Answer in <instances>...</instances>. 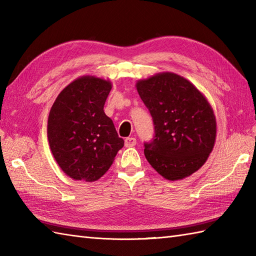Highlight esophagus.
<instances>
[{
	"label": "esophagus",
	"instance_id": "obj_1",
	"mask_svg": "<svg viewBox=\"0 0 256 256\" xmlns=\"http://www.w3.org/2000/svg\"><path fill=\"white\" fill-rule=\"evenodd\" d=\"M124 144L126 148H133V146L136 145V138L131 136V138H126L124 140Z\"/></svg>",
	"mask_w": 256,
	"mask_h": 256
}]
</instances>
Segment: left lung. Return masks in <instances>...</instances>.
<instances>
[{"instance_id":"left-lung-1","label":"left lung","mask_w":256,"mask_h":256,"mask_svg":"<svg viewBox=\"0 0 256 256\" xmlns=\"http://www.w3.org/2000/svg\"><path fill=\"white\" fill-rule=\"evenodd\" d=\"M153 118L154 138L144 143L146 160L168 180L188 177L214 148L216 123L204 94L187 79L164 72L136 84Z\"/></svg>"}]
</instances>
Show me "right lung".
<instances>
[{
  "label": "right lung",
  "instance_id": "add662e5",
  "mask_svg": "<svg viewBox=\"0 0 256 256\" xmlns=\"http://www.w3.org/2000/svg\"><path fill=\"white\" fill-rule=\"evenodd\" d=\"M110 81L81 77L68 84L50 108L47 135L59 167L76 180H98L124 146L103 106Z\"/></svg>",
  "mask_w": 256,
  "mask_h": 256
}]
</instances>
